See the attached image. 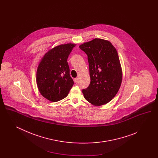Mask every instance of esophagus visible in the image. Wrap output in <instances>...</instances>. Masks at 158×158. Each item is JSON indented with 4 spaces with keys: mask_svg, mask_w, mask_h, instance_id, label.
Segmentation results:
<instances>
[{
    "mask_svg": "<svg viewBox=\"0 0 158 158\" xmlns=\"http://www.w3.org/2000/svg\"><path fill=\"white\" fill-rule=\"evenodd\" d=\"M74 81H75V82L76 83H78V78H75V79H74Z\"/></svg>",
    "mask_w": 158,
    "mask_h": 158,
    "instance_id": "obj_1",
    "label": "esophagus"
}]
</instances>
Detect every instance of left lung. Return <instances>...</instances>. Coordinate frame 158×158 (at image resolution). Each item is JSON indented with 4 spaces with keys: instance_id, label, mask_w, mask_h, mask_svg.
I'll return each mask as SVG.
<instances>
[{
    "instance_id": "8db88e82",
    "label": "left lung",
    "mask_w": 158,
    "mask_h": 158,
    "mask_svg": "<svg viewBox=\"0 0 158 158\" xmlns=\"http://www.w3.org/2000/svg\"><path fill=\"white\" fill-rule=\"evenodd\" d=\"M79 48L88 56L90 82L83 89L84 98L95 106L104 105L120 88L122 70L118 53L108 41L95 38Z\"/></svg>"
}]
</instances>
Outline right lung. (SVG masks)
Instances as JSON below:
<instances>
[{
	"mask_svg": "<svg viewBox=\"0 0 158 158\" xmlns=\"http://www.w3.org/2000/svg\"><path fill=\"white\" fill-rule=\"evenodd\" d=\"M75 45L69 43L55 47L45 54L38 66V90L50 101L57 102L66 98L74 84L67 61Z\"/></svg>",
	"mask_w": 158,
	"mask_h": 158,
	"instance_id": "1",
	"label": "right lung"
}]
</instances>
